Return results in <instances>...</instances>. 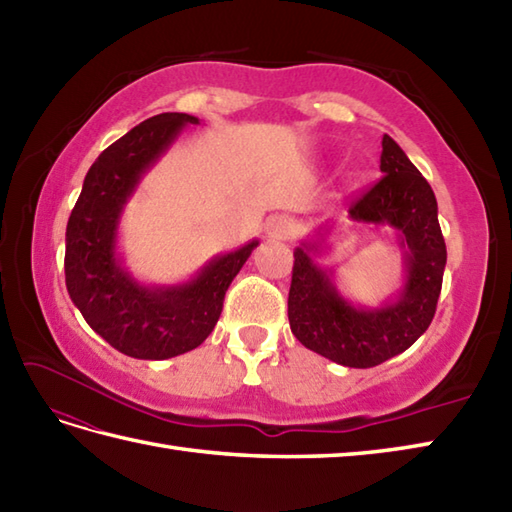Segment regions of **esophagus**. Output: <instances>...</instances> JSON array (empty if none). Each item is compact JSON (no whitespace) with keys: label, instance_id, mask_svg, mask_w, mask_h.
Returning <instances> with one entry per match:
<instances>
[{"label":"esophagus","instance_id":"34e87169","mask_svg":"<svg viewBox=\"0 0 512 512\" xmlns=\"http://www.w3.org/2000/svg\"><path fill=\"white\" fill-rule=\"evenodd\" d=\"M266 231H268V235L273 237V239H288V237L295 235L297 224H295V220H292V217H288V215H275L273 220L268 222Z\"/></svg>","mask_w":512,"mask_h":512}]
</instances>
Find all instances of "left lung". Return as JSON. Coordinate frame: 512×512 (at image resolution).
<instances>
[{"instance_id": "left-lung-1", "label": "left lung", "mask_w": 512, "mask_h": 512, "mask_svg": "<svg viewBox=\"0 0 512 512\" xmlns=\"http://www.w3.org/2000/svg\"><path fill=\"white\" fill-rule=\"evenodd\" d=\"M380 171L385 173L350 206V220L391 226L405 262V286L378 308L354 306L334 286L332 268L314 255L325 248V224L317 237L295 248L288 295L290 330L297 339L345 367H374L416 343L436 314L447 266V246L438 222V202L429 182L391 136H383Z\"/></svg>"}]
</instances>
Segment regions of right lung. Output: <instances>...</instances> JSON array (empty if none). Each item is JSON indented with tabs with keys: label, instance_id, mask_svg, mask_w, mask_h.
Listing matches in <instances>:
<instances>
[{
	"label": "right lung",
	"instance_id": "right-lung-1",
	"mask_svg": "<svg viewBox=\"0 0 512 512\" xmlns=\"http://www.w3.org/2000/svg\"><path fill=\"white\" fill-rule=\"evenodd\" d=\"M200 121L167 112L147 118L94 160L65 231V286L90 328L132 358L165 361L191 352L215 328L224 295L257 239L213 257L184 284L145 286L118 255V224L145 173Z\"/></svg>",
	"mask_w": 512,
	"mask_h": 512
}]
</instances>
